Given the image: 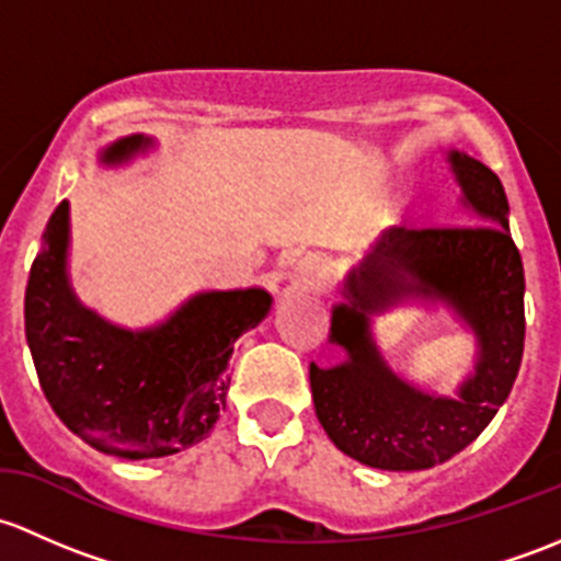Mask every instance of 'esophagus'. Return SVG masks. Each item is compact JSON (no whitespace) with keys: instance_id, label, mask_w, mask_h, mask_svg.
Here are the masks:
<instances>
[{"instance_id":"obj_1","label":"esophagus","mask_w":561,"mask_h":561,"mask_svg":"<svg viewBox=\"0 0 561 561\" xmlns=\"http://www.w3.org/2000/svg\"><path fill=\"white\" fill-rule=\"evenodd\" d=\"M329 273H332L329 259L321 256V253H305V256L297 262V267H294L297 280L302 283L305 288H316V291L327 286Z\"/></svg>"}]
</instances>
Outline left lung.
I'll return each mask as SVG.
<instances>
[{
	"label": "left lung",
	"mask_w": 561,
	"mask_h": 561,
	"mask_svg": "<svg viewBox=\"0 0 561 561\" xmlns=\"http://www.w3.org/2000/svg\"><path fill=\"white\" fill-rule=\"evenodd\" d=\"M465 202L492 224H424L386 232L345 283L348 302L332 310V343L348 362L310 365L316 415L343 454L378 470H430L470 446L507 400L524 354V264L507 232L500 178L451 151ZM419 293L446 298L482 343L477 375L459 401L432 398L400 381L368 340V313Z\"/></svg>",
	"instance_id": "8db88e82"
}]
</instances>
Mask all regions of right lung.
Returning <instances> with one entry per match:
<instances>
[{"label":"right lung","instance_id":"obj_1","mask_svg":"<svg viewBox=\"0 0 561 561\" xmlns=\"http://www.w3.org/2000/svg\"><path fill=\"white\" fill-rule=\"evenodd\" d=\"M142 135L110 146L107 164L146 151ZM32 262L23 323L45 400L96 451L156 459L194 446L216 424L240 334L270 310L262 288L207 291L148 332L110 327L69 291L67 202L48 218Z\"/></svg>","mask_w":561,"mask_h":561}]
</instances>
